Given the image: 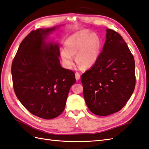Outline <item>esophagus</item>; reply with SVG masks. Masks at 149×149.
I'll use <instances>...</instances> for the list:
<instances>
[{
	"label": "esophagus",
	"mask_w": 149,
	"mask_h": 149,
	"mask_svg": "<svg viewBox=\"0 0 149 149\" xmlns=\"http://www.w3.org/2000/svg\"><path fill=\"white\" fill-rule=\"evenodd\" d=\"M75 77H76V80H80V72H76V73H75Z\"/></svg>",
	"instance_id": "34e87169"
}]
</instances>
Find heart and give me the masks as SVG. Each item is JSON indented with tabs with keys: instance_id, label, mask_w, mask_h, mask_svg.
Instances as JSON below:
<instances>
[{
	"instance_id": "heart-1",
	"label": "heart",
	"mask_w": 149,
	"mask_h": 149,
	"mask_svg": "<svg viewBox=\"0 0 149 149\" xmlns=\"http://www.w3.org/2000/svg\"><path fill=\"white\" fill-rule=\"evenodd\" d=\"M100 49V40L95 34L82 31L69 36L62 48L60 56L65 68H71L74 64L73 55L77 54L76 61L85 68L93 65L96 62Z\"/></svg>"
}]
</instances>
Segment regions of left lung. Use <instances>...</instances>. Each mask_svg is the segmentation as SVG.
Listing matches in <instances>:
<instances>
[{"instance_id":"left-lung-1","label":"left lung","mask_w":149,"mask_h":149,"mask_svg":"<svg viewBox=\"0 0 149 149\" xmlns=\"http://www.w3.org/2000/svg\"><path fill=\"white\" fill-rule=\"evenodd\" d=\"M106 38L96 62L81 77L86 104L100 116L120 111L136 84L134 59L126 42L118 32L109 29Z\"/></svg>"}]
</instances>
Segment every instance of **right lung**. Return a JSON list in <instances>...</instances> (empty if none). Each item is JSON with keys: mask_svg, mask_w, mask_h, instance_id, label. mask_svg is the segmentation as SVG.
Listing matches in <instances>:
<instances>
[{"mask_svg": "<svg viewBox=\"0 0 149 149\" xmlns=\"http://www.w3.org/2000/svg\"><path fill=\"white\" fill-rule=\"evenodd\" d=\"M56 27L32 31L19 45L11 65L13 88L23 106L44 119L59 116L65 107L74 72L62 68L58 45L46 42Z\"/></svg>", "mask_w": 149, "mask_h": 149, "instance_id": "right-lung-1", "label": "right lung"}]
</instances>
